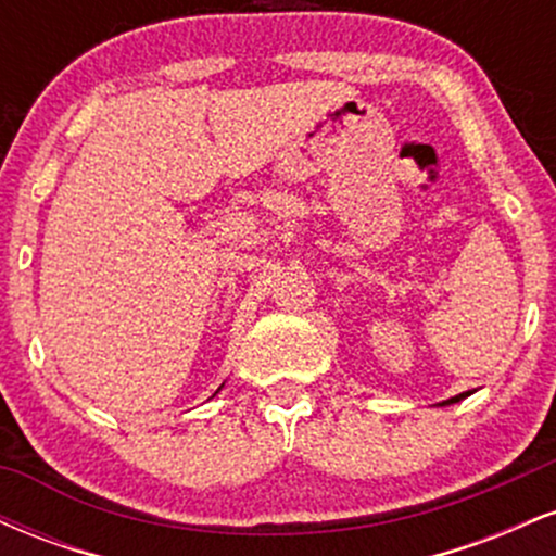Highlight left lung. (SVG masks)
<instances>
[{
	"label": "left lung",
	"instance_id": "1",
	"mask_svg": "<svg viewBox=\"0 0 556 556\" xmlns=\"http://www.w3.org/2000/svg\"><path fill=\"white\" fill-rule=\"evenodd\" d=\"M465 394H457V397H452V400H446V402H457V400H463Z\"/></svg>",
	"mask_w": 556,
	"mask_h": 556
}]
</instances>
